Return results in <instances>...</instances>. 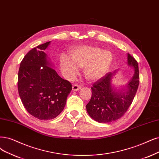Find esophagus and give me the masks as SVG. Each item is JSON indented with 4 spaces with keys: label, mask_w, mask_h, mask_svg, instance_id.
<instances>
[{
    "label": "esophagus",
    "mask_w": 159,
    "mask_h": 159,
    "mask_svg": "<svg viewBox=\"0 0 159 159\" xmlns=\"http://www.w3.org/2000/svg\"><path fill=\"white\" fill-rule=\"evenodd\" d=\"M82 88V86L79 84H74L73 85V91H77L79 90H80Z\"/></svg>",
    "instance_id": "esophagus-1"
}]
</instances>
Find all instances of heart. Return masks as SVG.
Listing matches in <instances>:
<instances>
[{"label": "heart", "instance_id": "obj_1", "mask_svg": "<svg viewBox=\"0 0 159 159\" xmlns=\"http://www.w3.org/2000/svg\"><path fill=\"white\" fill-rule=\"evenodd\" d=\"M71 60L61 56L60 65L63 72L69 79H73L79 71V67H84L85 78L96 80L107 72L113 60L109 50H102L95 46H81L70 52Z\"/></svg>", "mask_w": 159, "mask_h": 159}]
</instances>
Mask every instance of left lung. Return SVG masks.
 <instances>
[{"label":"left lung","instance_id":"obj_1","mask_svg":"<svg viewBox=\"0 0 159 159\" xmlns=\"http://www.w3.org/2000/svg\"><path fill=\"white\" fill-rule=\"evenodd\" d=\"M128 64L134 68L133 78L127 84V91L115 92L111 86L112 73H107L91 87L92 97L86 105L88 113L96 121L108 123L119 119L130 106L139 84L137 61L128 54Z\"/></svg>","mask_w":159,"mask_h":159}]
</instances>
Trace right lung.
<instances>
[{
  "instance_id": "right-lung-1",
  "label": "right lung",
  "mask_w": 159,
  "mask_h": 159,
  "mask_svg": "<svg viewBox=\"0 0 159 159\" xmlns=\"http://www.w3.org/2000/svg\"><path fill=\"white\" fill-rule=\"evenodd\" d=\"M50 42L29 51L20 63L17 89L27 112L40 120L54 119L61 113L72 84L51 67L44 52Z\"/></svg>"
}]
</instances>
